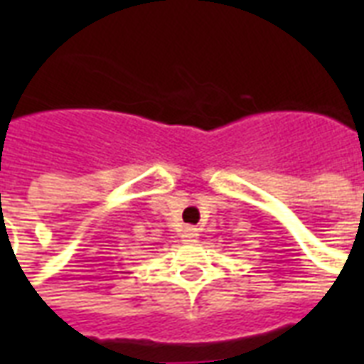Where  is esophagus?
Segmentation results:
<instances>
[{
  "label": "esophagus",
  "instance_id": "obj_1",
  "mask_svg": "<svg viewBox=\"0 0 364 364\" xmlns=\"http://www.w3.org/2000/svg\"><path fill=\"white\" fill-rule=\"evenodd\" d=\"M181 236H183V240H185V242H193V240L198 236V230H196L194 227H185V228H183Z\"/></svg>",
  "mask_w": 364,
  "mask_h": 364
}]
</instances>
